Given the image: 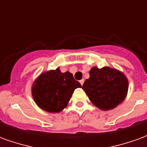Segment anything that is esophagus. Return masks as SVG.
Instances as JSON below:
<instances>
[{
	"instance_id": "34e87169",
	"label": "esophagus",
	"mask_w": 147,
	"mask_h": 147,
	"mask_svg": "<svg viewBox=\"0 0 147 147\" xmlns=\"http://www.w3.org/2000/svg\"><path fill=\"white\" fill-rule=\"evenodd\" d=\"M80 84H81V85L83 86V83H84V80H80Z\"/></svg>"
}]
</instances>
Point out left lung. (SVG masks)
Segmentation results:
<instances>
[{"instance_id":"left-lung-1","label":"left lung","mask_w":147,"mask_h":147,"mask_svg":"<svg viewBox=\"0 0 147 147\" xmlns=\"http://www.w3.org/2000/svg\"><path fill=\"white\" fill-rule=\"evenodd\" d=\"M83 90L96 107L110 110L123 102L128 90V80L116 68L93 67L90 78L85 80Z\"/></svg>"}]
</instances>
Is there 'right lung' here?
Returning <instances> with one entry per match:
<instances>
[{
	"label": "right lung",
	"instance_id": "1",
	"mask_svg": "<svg viewBox=\"0 0 147 147\" xmlns=\"http://www.w3.org/2000/svg\"><path fill=\"white\" fill-rule=\"evenodd\" d=\"M81 86L72 74L69 71L62 73L57 67L42 72L34 80L31 94L39 108L57 113L67 107L74 90Z\"/></svg>",
	"mask_w": 147,
	"mask_h": 147
}]
</instances>
